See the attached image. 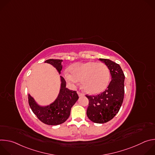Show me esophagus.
Here are the masks:
<instances>
[{
    "instance_id": "obj_1",
    "label": "esophagus",
    "mask_w": 155,
    "mask_h": 155,
    "mask_svg": "<svg viewBox=\"0 0 155 155\" xmlns=\"http://www.w3.org/2000/svg\"><path fill=\"white\" fill-rule=\"evenodd\" d=\"M77 94H78V96L79 97H81V96H83L84 95H83V94H82V93H81L80 92H77Z\"/></svg>"
}]
</instances>
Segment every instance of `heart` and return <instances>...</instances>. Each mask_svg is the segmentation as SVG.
I'll return each instance as SVG.
<instances>
[{
	"label": "heart",
	"mask_w": 155,
	"mask_h": 155,
	"mask_svg": "<svg viewBox=\"0 0 155 155\" xmlns=\"http://www.w3.org/2000/svg\"><path fill=\"white\" fill-rule=\"evenodd\" d=\"M69 72L64 73L65 80L72 86L81 82L84 91L90 94L102 92L107 87L110 80V71L102 62L89 61L78 62L72 65Z\"/></svg>",
	"instance_id": "obj_1"
}]
</instances>
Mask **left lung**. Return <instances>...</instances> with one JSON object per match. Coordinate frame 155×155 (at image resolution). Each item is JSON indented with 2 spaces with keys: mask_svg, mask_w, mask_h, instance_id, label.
<instances>
[{
  "mask_svg": "<svg viewBox=\"0 0 155 155\" xmlns=\"http://www.w3.org/2000/svg\"><path fill=\"white\" fill-rule=\"evenodd\" d=\"M99 59L108 67L112 80L103 93L86 95L89 100L86 115L91 121L102 124L111 120L119 112L124 99L125 77L119 64L107 59Z\"/></svg>",
  "mask_w": 155,
  "mask_h": 155,
  "instance_id": "8db88e82",
  "label": "left lung"
}]
</instances>
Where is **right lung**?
<instances>
[{"instance_id": "right-lung-1", "label": "right lung", "mask_w": 155, "mask_h": 155, "mask_svg": "<svg viewBox=\"0 0 155 155\" xmlns=\"http://www.w3.org/2000/svg\"><path fill=\"white\" fill-rule=\"evenodd\" d=\"M62 60L50 59L45 61V63L52 65L60 74L62 68ZM61 87L59 94L55 101L48 105H40L29 94L28 101L33 113L43 123L48 125H58L64 123L71 114L72 106L78 99V96L75 91L66 87L64 78L60 76Z\"/></svg>"}]
</instances>
